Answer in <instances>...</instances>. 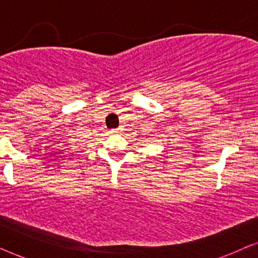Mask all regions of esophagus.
Here are the masks:
<instances>
[{"label": "esophagus", "instance_id": "esophagus-1", "mask_svg": "<svg viewBox=\"0 0 258 258\" xmlns=\"http://www.w3.org/2000/svg\"><path fill=\"white\" fill-rule=\"evenodd\" d=\"M110 133L111 134H117V133H119V129H112Z\"/></svg>", "mask_w": 258, "mask_h": 258}]
</instances>
